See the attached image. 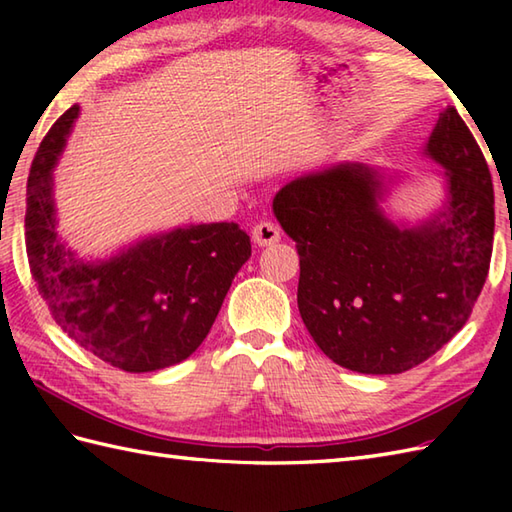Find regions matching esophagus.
Returning <instances> with one entry per match:
<instances>
[{"label": "esophagus", "mask_w": 512, "mask_h": 512, "mask_svg": "<svg viewBox=\"0 0 512 512\" xmlns=\"http://www.w3.org/2000/svg\"><path fill=\"white\" fill-rule=\"evenodd\" d=\"M279 237H281V228L275 222L262 220L253 226V239L259 246L275 244V242H279Z\"/></svg>", "instance_id": "1"}]
</instances>
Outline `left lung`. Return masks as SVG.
Instances as JSON below:
<instances>
[{
    "label": "left lung",
    "instance_id": "8db88e82",
    "mask_svg": "<svg viewBox=\"0 0 512 512\" xmlns=\"http://www.w3.org/2000/svg\"><path fill=\"white\" fill-rule=\"evenodd\" d=\"M444 180L442 209L396 224L380 202L391 178L339 162L284 184L273 211L297 242L301 319L321 352L361 374H400L449 343L484 288L495 195L480 145L455 107L424 145Z\"/></svg>",
    "mask_w": 512,
    "mask_h": 512
}]
</instances>
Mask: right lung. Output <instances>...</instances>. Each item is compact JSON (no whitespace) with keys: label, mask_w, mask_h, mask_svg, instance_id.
Here are the masks:
<instances>
[{"label":"right lung","mask_w":512,"mask_h":512,"mask_svg":"<svg viewBox=\"0 0 512 512\" xmlns=\"http://www.w3.org/2000/svg\"><path fill=\"white\" fill-rule=\"evenodd\" d=\"M79 105L37 149L28 176L26 250L30 273L59 328L123 372H156L189 358L206 339L250 237L235 222L189 224L149 235L110 259L85 262L57 231L54 178Z\"/></svg>","instance_id":"obj_1"}]
</instances>
